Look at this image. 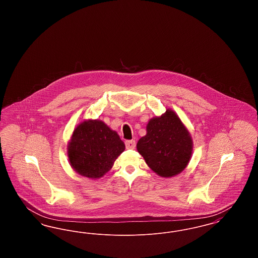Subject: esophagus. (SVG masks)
I'll list each match as a JSON object with an SVG mask.
<instances>
[{"instance_id": "1", "label": "esophagus", "mask_w": 258, "mask_h": 258, "mask_svg": "<svg viewBox=\"0 0 258 258\" xmlns=\"http://www.w3.org/2000/svg\"><path fill=\"white\" fill-rule=\"evenodd\" d=\"M124 144H125L126 149H135V145H136L135 140H126L124 142Z\"/></svg>"}]
</instances>
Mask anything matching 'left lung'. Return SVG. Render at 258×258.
Instances as JSON below:
<instances>
[{"instance_id":"1","label":"left lung","mask_w":258,"mask_h":258,"mask_svg":"<svg viewBox=\"0 0 258 258\" xmlns=\"http://www.w3.org/2000/svg\"><path fill=\"white\" fill-rule=\"evenodd\" d=\"M147 135L137 142V151L148 166L160 177H172L184 170L192 153V140L177 114L167 109L149 121Z\"/></svg>"}]
</instances>
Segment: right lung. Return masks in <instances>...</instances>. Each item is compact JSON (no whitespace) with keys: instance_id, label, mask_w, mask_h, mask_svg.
I'll return each mask as SVG.
<instances>
[{"instance_id":"1","label":"right lung","mask_w":258,"mask_h":258,"mask_svg":"<svg viewBox=\"0 0 258 258\" xmlns=\"http://www.w3.org/2000/svg\"><path fill=\"white\" fill-rule=\"evenodd\" d=\"M124 148L120 136L107 124L99 120H88L75 127L68 156L78 174L98 179L110 170Z\"/></svg>"}]
</instances>
